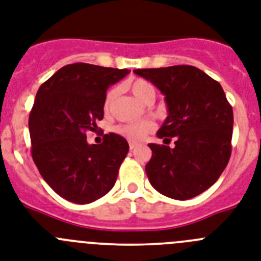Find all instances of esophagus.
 Listing matches in <instances>:
<instances>
[{"label": "esophagus", "instance_id": "34e87169", "mask_svg": "<svg viewBox=\"0 0 261 261\" xmlns=\"http://www.w3.org/2000/svg\"><path fill=\"white\" fill-rule=\"evenodd\" d=\"M137 145H139L137 142H132V141L129 142V148H130V149H135Z\"/></svg>", "mask_w": 261, "mask_h": 261}]
</instances>
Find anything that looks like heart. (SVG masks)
Masks as SVG:
<instances>
[{"label":"heart","mask_w":261,"mask_h":261,"mask_svg":"<svg viewBox=\"0 0 261 261\" xmlns=\"http://www.w3.org/2000/svg\"><path fill=\"white\" fill-rule=\"evenodd\" d=\"M129 88L132 91L133 96L140 101H146L148 99H154V88L149 82L144 79H137L129 84ZM115 91L111 90L107 92L106 100H104V107L108 108L111 101H112ZM153 129V125L149 121H135V122H122L115 126V132L117 135L130 140V141H141L146 135Z\"/></svg>","instance_id":"b5f03b06"}]
</instances>
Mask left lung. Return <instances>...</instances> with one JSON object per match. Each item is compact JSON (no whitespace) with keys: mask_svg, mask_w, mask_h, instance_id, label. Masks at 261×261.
<instances>
[{"mask_svg":"<svg viewBox=\"0 0 261 261\" xmlns=\"http://www.w3.org/2000/svg\"><path fill=\"white\" fill-rule=\"evenodd\" d=\"M133 72L154 84L165 96L168 117L157 136L165 144L174 139V148L149 144V182L173 199L202 194L217 182L231 155L233 113L223 88L194 66Z\"/></svg>","mask_w":261,"mask_h":261,"instance_id":"left-lung-1","label":"left lung"}]
</instances>
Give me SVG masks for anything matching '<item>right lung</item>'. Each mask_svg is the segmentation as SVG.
<instances>
[{
	"mask_svg": "<svg viewBox=\"0 0 261 261\" xmlns=\"http://www.w3.org/2000/svg\"><path fill=\"white\" fill-rule=\"evenodd\" d=\"M129 72L67 64L38 90L29 116L31 155L48 186L72 203H91L115 186L128 142L109 133L101 144L90 145L86 133L103 119L107 90Z\"/></svg>",
	"mask_w": 261,
	"mask_h": 261,
	"instance_id": "right-lung-1",
	"label": "right lung"
}]
</instances>
